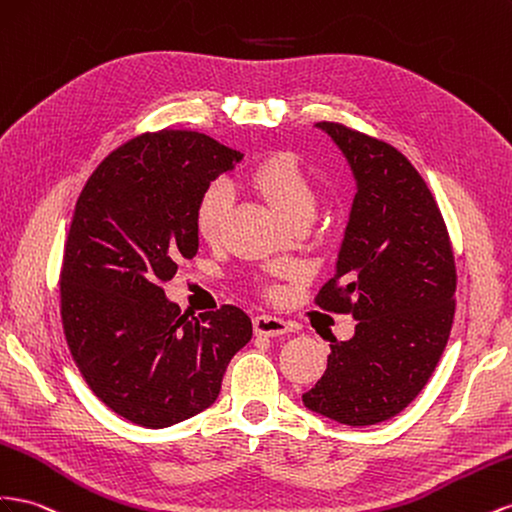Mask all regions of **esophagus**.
<instances>
[{"mask_svg": "<svg viewBox=\"0 0 512 512\" xmlns=\"http://www.w3.org/2000/svg\"><path fill=\"white\" fill-rule=\"evenodd\" d=\"M254 331H256V336L275 338V336L288 334L290 323H286L284 319H278V316L260 314V316H256V319H254Z\"/></svg>", "mask_w": 512, "mask_h": 512, "instance_id": "esophagus-1", "label": "esophagus"}]
</instances>
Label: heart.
<instances>
[{
  "label": "heart",
  "instance_id": "b5f03b06",
  "mask_svg": "<svg viewBox=\"0 0 512 512\" xmlns=\"http://www.w3.org/2000/svg\"><path fill=\"white\" fill-rule=\"evenodd\" d=\"M247 183L284 217L286 224L314 213L316 189L310 174L295 155L271 153L260 159L247 174ZM226 211L228 189L222 183L204 187L193 209V224L202 239L215 241L219 237ZM269 295H273V290H269Z\"/></svg>",
  "mask_w": 512,
  "mask_h": 512
}]
</instances>
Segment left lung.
I'll use <instances>...</instances> for the list:
<instances>
[{
  "mask_svg": "<svg viewBox=\"0 0 512 512\" xmlns=\"http://www.w3.org/2000/svg\"><path fill=\"white\" fill-rule=\"evenodd\" d=\"M347 157L357 193L316 306L351 314V340L331 338L327 370L303 405L349 426L394 418L431 379L454 319L457 267L424 178L377 137L316 122Z\"/></svg>",
  "mask_w": 512,
  "mask_h": 512,
  "instance_id": "left-lung-1",
  "label": "left lung"
}]
</instances>
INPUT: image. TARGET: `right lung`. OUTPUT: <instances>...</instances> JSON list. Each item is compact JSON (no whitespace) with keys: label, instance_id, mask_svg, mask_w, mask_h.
Wrapping results in <instances>:
<instances>
[{"label":"right lung","instance_id":"1","mask_svg":"<svg viewBox=\"0 0 512 512\" xmlns=\"http://www.w3.org/2000/svg\"><path fill=\"white\" fill-rule=\"evenodd\" d=\"M241 159L204 133H144L81 189L60 271L64 336L96 398L133 424L165 428L211 407L252 338L241 308L189 319L161 288L198 252L202 189Z\"/></svg>","mask_w":512,"mask_h":512}]
</instances>
